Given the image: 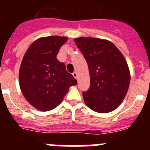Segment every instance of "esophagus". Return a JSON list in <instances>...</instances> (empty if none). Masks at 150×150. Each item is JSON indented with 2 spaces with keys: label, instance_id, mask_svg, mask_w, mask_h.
<instances>
[{
  "label": "esophagus",
  "instance_id": "34e87169",
  "mask_svg": "<svg viewBox=\"0 0 150 150\" xmlns=\"http://www.w3.org/2000/svg\"><path fill=\"white\" fill-rule=\"evenodd\" d=\"M72 75H73L74 78L77 79V78H78V73H77V72H74L73 73H72Z\"/></svg>",
  "mask_w": 150,
  "mask_h": 150
}]
</instances>
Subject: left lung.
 I'll return each mask as SVG.
<instances>
[{
	"label": "left lung",
	"instance_id": "1",
	"mask_svg": "<svg viewBox=\"0 0 150 150\" xmlns=\"http://www.w3.org/2000/svg\"><path fill=\"white\" fill-rule=\"evenodd\" d=\"M88 67L91 83L82 92L88 107L97 112L115 110L122 102L130 83V72L122 53L112 42L95 38H75Z\"/></svg>",
	"mask_w": 150,
	"mask_h": 150
}]
</instances>
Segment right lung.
<instances>
[{"label": "right lung", "mask_w": 150, "mask_h": 150, "mask_svg": "<svg viewBox=\"0 0 150 150\" xmlns=\"http://www.w3.org/2000/svg\"><path fill=\"white\" fill-rule=\"evenodd\" d=\"M67 37L49 36L33 42L19 69V86L26 100L36 109L49 111L63 100L77 80L57 58Z\"/></svg>", "instance_id": "right-lung-1"}]
</instances>
